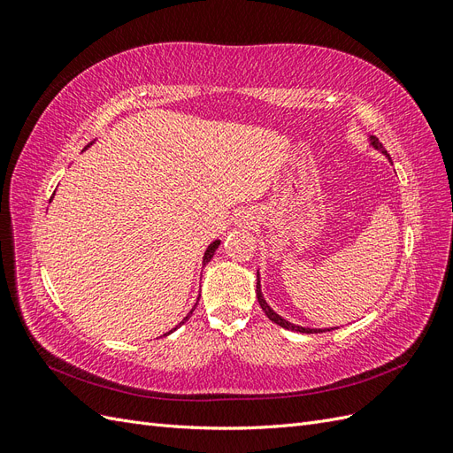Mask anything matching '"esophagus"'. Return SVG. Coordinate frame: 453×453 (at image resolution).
Listing matches in <instances>:
<instances>
[{
	"mask_svg": "<svg viewBox=\"0 0 453 453\" xmlns=\"http://www.w3.org/2000/svg\"><path fill=\"white\" fill-rule=\"evenodd\" d=\"M236 225H240V226H243V225H250V217L248 215H242L240 219H238V223Z\"/></svg>",
	"mask_w": 453,
	"mask_h": 453,
	"instance_id": "esophagus-1",
	"label": "esophagus"
}]
</instances>
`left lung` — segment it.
Listing matches in <instances>:
<instances>
[{
    "instance_id": "left-lung-1",
    "label": "left lung",
    "mask_w": 453,
    "mask_h": 453,
    "mask_svg": "<svg viewBox=\"0 0 453 453\" xmlns=\"http://www.w3.org/2000/svg\"><path fill=\"white\" fill-rule=\"evenodd\" d=\"M368 143H370V147H374L376 150H380L381 155H386V158L391 162L389 155L386 153V150H383L381 143H380V142L374 138V135H368ZM257 298H258V304H260V308L265 310L266 318H268L270 321L276 323V325H280V326L287 328V331H296V333H303V334H315V333H326V331H334V328H336V326H331V328H308V326H300V325H295V323H291V321L283 319L281 315H280V313H276V311H273V310L270 308V304L266 303V298H265V295H263V289H260V273H258V270H257Z\"/></svg>"
}]
</instances>
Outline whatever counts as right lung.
Instances as JSON below:
<instances>
[{"label":"right lung","instance_id":"obj_1","mask_svg":"<svg viewBox=\"0 0 453 453\" xmlns=\"http://www.w3.org/2000/svg\"><path fill=\"white\" fill-rule=\"evenodd\" d=\"M92 143H94V142H92ZM92 143H88L87 147H90ZM219 245H221V240H219V238H217V240H213V242H211V243L208 245V250H205V251H203V257H202V266H205V265H208V263H210V260L213 258V255H215V251H217V248H219ZM196 304H198V300H196ZM196 304H195V308H196ZM195 308H193V310H190V311L187 313V318H185V319H183V321H181L180 325H183V323H185V321H187V319L190 318V315H193ZM180 325H177V326H180ZM177 326H175V328H177ZM175 328H173V331H175ZM173 331H170L168 334H172Z\"/></svg>","mask_w":453,"mask_h":453}]
</instances>
